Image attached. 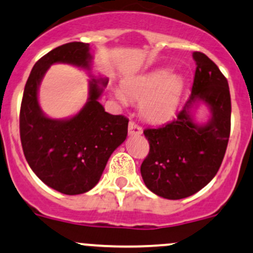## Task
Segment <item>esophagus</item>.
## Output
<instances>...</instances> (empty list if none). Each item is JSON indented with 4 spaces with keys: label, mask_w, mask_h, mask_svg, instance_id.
<instances>
[{
    "label": "esophagus",
    "mask_w": 253,
    "mask_h": 253,
    "mask_svg": "<svg viewBox=\"0 0 253 253\" xmlns=\"http://www.w3.org/2000/svg\"><path fill=\"white\" fill-rule=\"evenodd\" d=\"M143 129L139 125L135 124L134 121H129L128 124V134L129 135H137V134H142Z\"/></svg>",
    "instance_id": "obj_1"
}]
</instances>
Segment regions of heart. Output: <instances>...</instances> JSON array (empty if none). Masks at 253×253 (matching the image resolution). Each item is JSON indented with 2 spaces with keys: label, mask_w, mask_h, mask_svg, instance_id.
<instances>
[{
  "label": "heart",
  "mask_w": 253,
  "mask_h": 253,
  "mask_svg": "<svg viewBox=\"0 0 253 253\" xmlns=\"http://www.w3.org/2000/svg\"><path fill=\"white\" fill-rule=\"evenodd\" d=\"M184 88V80L177 74H169V69H156L134 76L122 84L124 92L116 89L115 97L126 100L127 97L140 99V114L148 121L161 122L169 119L179 104Z\"/></svg>",
  "instance_id": "1"
}]
</instances>
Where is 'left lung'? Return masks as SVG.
<instances>
[{
	"mask_svg": "<svg viewBox=\"0 0 253 253\" xmlns=\"http://www.w3.org/2000/svg\"><path fill=\"white\" fill-rule=\"evenodd\" d=\"M196 63L191 94L173 121L144 129L150 150L140 166L143 180L161 198L179 200L209 184L222 165L230 134L229 86L218 66L201 52ZM203 101L212 115L206 125H196L191 115Z\"/></svg>",
	"mask_w": 253,
	"mask_h": 253,
	"instance_id": "obj_1",
	"label": "left lung"
}]
</instances>
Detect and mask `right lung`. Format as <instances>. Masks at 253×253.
<instances>
[{
  "mask_svg": "<svg viewBox=\"0 0 253 253\" xmlns=\"http://www.w3.org/2000/svg\"><path fill=\"white\" fill-rule=\"evenodd\" d=\"M89 49L88 43L70 42L37 60L20 106V140L29 166L44 184L66 195L86 193L99 182L106 162L125 142L128 128V119L106 113L98 102L106 79L89 81L88 100L73 118H47L40 108L37 93L49 66L65 63L89 70Z\"/></svg>",
  "mask_w": 253,
  "mask_h": 253,
  "instance_id": "obj_1",
  "label": "right lung"
}]
</instances>
